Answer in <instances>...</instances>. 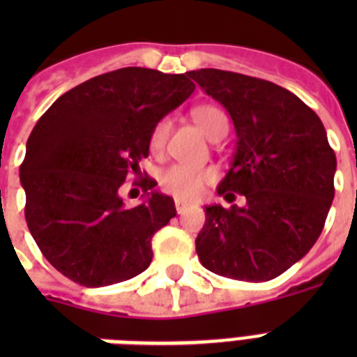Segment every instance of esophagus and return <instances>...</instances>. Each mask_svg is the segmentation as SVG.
I'll list each match as a JSON object with an SVG mask.
<instances>
[{
  "mask_svg": "<svg viewBox=\"0 0 357 357\" xmlns=\"http://www.w3.org/2000/svg\"><path fill=\"white\" fill-rule=\"evenodd\" d=\"M187 209H189V204H185V202H179V200L176 202V211H178L179 215L187 211Z\"/></svg>",
  "mask_w": 357,
  "mask_h": 357,
  "instance_id": "obj_1",
  "label": "esophagus"
}]
</instances>
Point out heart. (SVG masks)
<instances>
[{"label": "heart", "instance_id": "obj_1", "mask_svg": "<svg viewBox=\"0 0 357 357\" xmlns=\"http://www.w3.org/2000/svg\"><path fill=\"white\" fill-rule=\"evenodd\" d=\"M192 120L207 139L217 140L228 133V116L215 105H200L192 111ZM170 119H161L153 126L150 133L151 153H162L170 135ZM211 172L206 168L189 167V165H170L159 176V187L176 200H195L202 195L204 185L209 181Z\"/></svg>", "mask_w": 357, "mask_h": 357}]
</instances>
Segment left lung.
<instances>
[{
	"mask_svg": "<svg viewBox=\"0 0 357 357\" xmlns=\"http://www.w3.org/2000/svg\"><path fill=\"white\" fill-rule=\"evenodd\" d=\"M234 120L237 150L217 192L244 206L206 207L196 254L207 271L268 282L300 261L332 206L337 159L315 111L271 81L217 68L189 72Z\"/></svg>",
	"mask_w": 357,
	"mask_h": 357,
	"instance_id": "left-lung-1",
	"label": "left lung"
}]
</instances>
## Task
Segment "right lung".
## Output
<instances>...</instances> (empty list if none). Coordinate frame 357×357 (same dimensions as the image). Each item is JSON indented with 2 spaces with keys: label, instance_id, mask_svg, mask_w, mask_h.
Instances as JSON below:
<instances>
[{
  "label": "right lung",
  "instance_id": "right-lung-1",
  "mask_svg": "<svg viewBox=\"0 0 357 357\" xmlns=\"http://www.w3.org/2000/svg\"><path fill=\"white\" fill-rule=\"evenodd\" d=\"M195 92L189 74L120 68L64 92L31 131L20 181L25 220L42 255L72 282L103 287L151 263V237L176 217L155 179L128 207L120 189L148 157L153 126Z\"/></svg>",
  "mask_w": 357,
  "mask_h": 357
}]
</instances>
